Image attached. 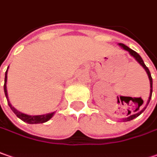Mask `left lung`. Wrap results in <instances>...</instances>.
<instances>
[{
	"instance_id": "obj_1",
	"label": "left lung",
	"mask_w": 157,
	"mask_h": 157,
	"mask_svg": "<svg viewBox=\"0 0 157 157\" xmlns=\"http://www.w3.org/2000/svg\"><path fill=\"white\" fill-rule=\"evenodd\" d=\"M119 45L121 47V48H123L124 50H126L129 52V54L131 55V56H133V58L136 59V61L137 62H139L140 63V65L145 69V71L147 72V76H148V79H149V82H150V94H149V97H148V99H147V102L146 105L145 107L142 109V110H140L139 111L138 113H134L133 115H131V116H129V117H127L126 119H122L123 121H130V120H132V119H135L136 117H138V116H140L141 113H143L144 111H145V109L147 108V106L148 105V103H149V101H150V99H151V97H152V91H153V81H152V77H151V74H150V72L148 70V68L147 67L146 65H145V63H144V61H143V59H141L140 55H139V53H137L136 52H134L133 50H132L131 48H129L128 46H126V44H121V43H119Z\"/></svg>"
}]
</instances>
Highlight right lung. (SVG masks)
Listing matches in <instances>:
<instances>
[{
  "label": "right lung",
  "instance_id": "obj_1",
  "mask_svg": "<svg viewBox=\"0 0 157 157\" xmlns=\"http://www.w3.org/2000/svg\"><path fill=\"white\" fill-rule=\"evenodd\" d=\"M8 69L9 67L7 68V71L5 73V80H4V93H5V96H6V98L8 100V105H10V109L13 111V113H15L17 116V118L23 120L24 122L28 123V124H40V123H44L46 121H48L49 119H51L55 112L51 113H46V114H43V115H28V114H25V113H21L19 112L18 110H17L15 107H13L12 105L10 104V100H9V96H8V91H7V79H8Z\"/></svg>",
  "mask_w": 157,
  "mask_h": 157
}]
</instances>
